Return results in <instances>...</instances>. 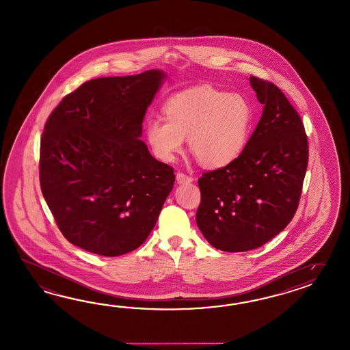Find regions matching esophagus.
I'll return each instance as SVG.
<instances>
[{"instance_id":"obj_1","label":"esophagus","mask_w":350,"mask_h":350,"mask_svg":"<svg viewBox=\"0 0 350 350\" xmlns=\"http://www.w3.org/2000/svg\"><path fill=\"white\" fill-rule=\"evenodd\" d=\"M193 180L194 179L191 176H189L187 174H184V172H178L176 174V183L178 184H187V183H191Z\"/></svg>"}]
</instances>
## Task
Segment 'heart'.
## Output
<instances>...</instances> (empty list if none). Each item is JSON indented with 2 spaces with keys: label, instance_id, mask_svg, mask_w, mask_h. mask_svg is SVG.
I'll use <instances>...</instances> for the list:
<instances>
[{
  "label": "heart",
  "instance_id": "obj_1",
  "mask_svg": "<svg viewBox=\"0 0 350 350\" xmlns=\"http://www.w3.org/2000/svg\"><path fill=\"white\" fill-rule=\"evenodd\" d=\"M165 120L146 123V139L154 156L172 161L184 139L199 163L218 169L237 160L248 144L254 113L247 98L211 87L174 94L163 106Z\"/></svg>",
  "mask_w": 350,
  "mask_h": 350
}]
</instances>
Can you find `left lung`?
<instances>
[{"label":"left lung","instance_id":"obj_1","mask_svg":"<svg viewBox=\"0 0 350 350\" xmlns=\"http://www.w3.org/2000/svg\"><path fill=\"white\" fill-rule=\"evenodd\" d=\"M263 105L260 122L241 156L199 178L196 224L220 251L258 248L287 227L297 211L309 161L304 123L282 90L250 77Z\"/></svg>","mask_w":350,"mask_h":350}]
</instances>
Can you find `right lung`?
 <instances>
[{
	"mask_svg": "<svg viewBox=\"0 0 350 350\" xmlns=\"http://www.w3.org/2000/svg\"><path fill=\"white\" fill-rule=\"evenodd\" d=\"M163 78L154 69L92 79L50 113L40 141L41 191L74 245L116 257L139 248L154 227L175 174L139 137Z\"/></svg>",
	"mask_w": 350,
	"mask_h": 350,
	"instance_id": "obj_1",
	"label": "right lung"
}]
</instances>
